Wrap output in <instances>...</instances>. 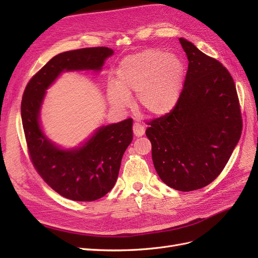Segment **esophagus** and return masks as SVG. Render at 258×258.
Segmentation results:
<instances>
[{
    "label": "esophagus",
    "instance_id": "34e87169",
    "mask_svg": "<svg viewBox=\"0 0 258 258\" xmlns=\"http://www.w3.org/2000/svg\"><path fill=\"white\" fill-rule=\"evenodd\" d=\"M133 133L136 137H141L145 134V127L141 125L139 123H134L133 124Z\"/></svg>",
    "mask_w": 258,
    "mask_h": 258
}]
</instances>
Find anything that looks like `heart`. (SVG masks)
I'll use <instances>...</instances> for the list:
<instances>
[{
	"mask_svg": "<svg viewBox=\"0 0 258 258\" xmlns=\"http://www.w3.org/2000/svg\"><path fill=\"white\" fill-rule=\"evenodd\" d=\"M185 64L179 56L159 49H146L123 58L117 68V84L109 82L107 97L116 108L126 107L136 92L138 106L151 116H164L179 100Z\"/></svg>",
	"mask_w": 258,
	"mask_h": 258,
	"instance_id": "1",
	"label": "heart"
}]
</instances>
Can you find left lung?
Returning <instances> with one entry per match:
<instances>
[{"mask_svg": "<svg viewBox=\"0 0 258 258\" xmlns=\"http://www.w3.org/2000/svg\"><path fill=\"white\" fill-rule=\"evenodd\" d=\"M188 70L176 106L152 120L146 135L160 179L179 191L211 184L222 172L241 136L235 83L221 62L185 38Z\"/></svg>", "mask_w": 258, "mask_h": 258, "instance_id": "left-lung-1", "label": "left lung"}]
</instances>
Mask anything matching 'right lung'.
Segmentation results:
<instances>
[{"label": "right lung", "instance_id": "right-lung-1", "mask_svg": "<svg viewBox=\"0 0 258 258\" xmlns=\"http://www.w3.org/2000/svg\"><path fill=\"white\" fill-rule=\"evenodd\" d=\"M111 49L87 47L54 56L28 82L21 118L32 163L44 182L60 196L80 202L109 192L118 178L124 152L133 140L132 119L102 125L74 148H62L45 135L40 113L46 90L63 72H101Z\"/></svg>", "mask_w": 258, "mask_h": 258}]
</instances>
